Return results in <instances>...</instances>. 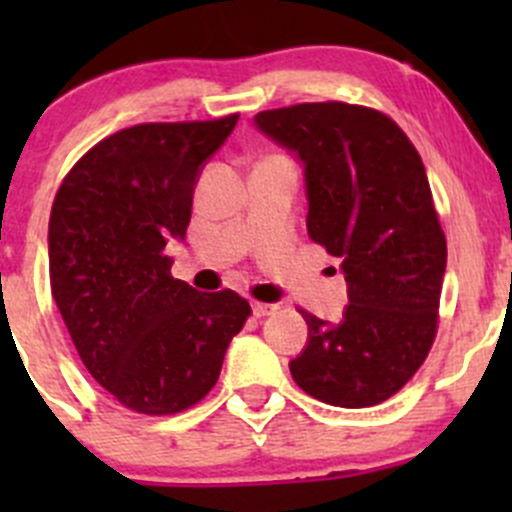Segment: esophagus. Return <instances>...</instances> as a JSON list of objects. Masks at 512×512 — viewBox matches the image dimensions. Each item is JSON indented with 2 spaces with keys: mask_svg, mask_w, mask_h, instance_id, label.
Returning <instances> with one entry per match:
<instances>
[{
  "mask_svg": "<svg viewBox=\"0 0 512 512\" xmlns=\"http://www.w3.org/2000/svg\"><path fill=\"white\" fill-rule=\"evenodd\" d=\"M277 312V304H265V302H252V314L255 317H270Z\"/></svg>",
  "mask_w": 512,
  "mask_h": 512,
  "instance_id": "1",
  "label": "esophagus"
}]
</instances>
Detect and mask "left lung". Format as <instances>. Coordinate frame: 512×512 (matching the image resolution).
<instances>
[{"mask_svg":"<svg viewBox=\"0 0 512 512\" xmlns=\"http://www.w3.org/2000/svg\"><path fill=\"white\" fill-rule=\"evenodd\" d=\"M255 123L302 158L307 232L342 260L349 287L339 324L299 309L309 342L289 361L292 379L324 404H381L416 374L438 332L446 235L423 160L394 118L356 103H297Z\"/></svg>","mask_w":512,"mask_h":512,"instance_id":"left-lung-1","label":"left lung"}]
</instances>
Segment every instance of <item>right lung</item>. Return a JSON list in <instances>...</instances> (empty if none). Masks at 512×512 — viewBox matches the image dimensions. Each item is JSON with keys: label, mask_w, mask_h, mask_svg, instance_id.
<instances>
[{"label": "right lung", "mask_w": 512, "mask_h": 512, "mask_svg": "<svg viewBox=\"0 0 512 512\" xmlns=\"http://www.w3.org/2000/svg\"><path fill=\"white\" fill-rule=\"evenodd\" d=\"M138 123L98 141L66 173L49 218L51 297L76 352L121 406L170 416L218 384L250 302L170 275L165 240L183 237L200 165L235 128Z\"/></svg>", "instance_id": "1"}]
</instances>
